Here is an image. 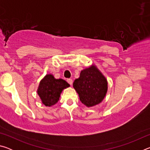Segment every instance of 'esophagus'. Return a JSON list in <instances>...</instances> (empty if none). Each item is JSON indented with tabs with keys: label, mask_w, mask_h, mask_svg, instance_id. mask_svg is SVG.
I'll list each match as a JSON object with an SVG mask.
<instances>
[{
	"label": "esophagus",
	"mask_w": 150,
	"mask_h": 150,
	"mask_svg": "<svg viewBox=\"0 0 150 150\" xmlns=\"http://www.w3.org/2000/svg\"><path fill=\"white\" fill-rule=\"evenodd\" d=\"M67 83H69V85H71L73 84V80L71 79H68L67 80Z\"/></svg>",
	"instance_id": "34e87169"
}]
</instances>
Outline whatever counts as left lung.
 <instances>
[{
  "label": "left lung",
  "instance_id": "1",
  "mask_svg": "<svg viewBox=\"0 0 150 150\" xmlns=\"http://www.w3.org/2000/svg\"><path fill=\"white\" fill-rule=\"evenodd\" d=\"M73 87L79 96L80 100L87 106L99 104L107 91V81L95 66L83 70L80 77L75 79Z\"/></svg>",
  "mask_w": 150,
  "mask_h": 150
}]
</instances>
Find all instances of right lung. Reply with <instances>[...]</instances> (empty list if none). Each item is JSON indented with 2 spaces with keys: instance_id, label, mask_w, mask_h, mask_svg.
<instances>
[{
  "instance_id": "1",
  "label": "right lung",
  "mask_w": 150,
  "mask_h": 150,
  "mask_svg": "<svg viewBox=\"0 0 150 150\" xmlns=\"http://www.w3.org/2000/svg\"><path fill=\"white\" fill-rule=\"evenodd\" d=\"M69 85L62 79H56L52 75H47L40 83L38 94L45 106H52L57 103L63 89Z\"/></svg>"
}]
</instances>
